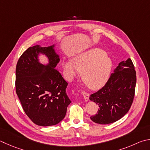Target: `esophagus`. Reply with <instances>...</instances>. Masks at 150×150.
Here are the masks:
<instances>
[{
  "label": "esophagus",
  "mask_w": 150,
  "mask_h": 150,
  "mask_svg": "<svg viewBox=\"0 0 150 150\" xmlns=\"http://www.w3.org/2000/svg\"><path fill=\"white\" fill-rule=\"evenodd\" d=\"M82 94H83V96L84 98V100H85L86 102H88L89 100V94L87 93L86 92H82Z\"/></svg>",
  "instance_id": "34e87169"
}]
</instances>
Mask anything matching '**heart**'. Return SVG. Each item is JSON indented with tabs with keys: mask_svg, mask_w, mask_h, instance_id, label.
Returning a JSON list of instances; mask_svg holds the SVG:
<instances>
[{
	"mask_svg": "<svg viewBox=\"0 0 150 150\" xmlns=\"http://www.w3.org/2000/svg\"><path fill=\"white\" fill-rule=\"evenodd\" d=\"M69 81L83 73V80L91 90H98L107 83L112 68V61L100 48H94L79 54L71 61L62 63Z\"/></svg>",
	"mask_w": 150,
	"mask_h": 150,
	"instance_id": "heart-1",
	"label": "heart"
}]
</instances>
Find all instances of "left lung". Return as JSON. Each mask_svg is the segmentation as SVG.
Returning <instances> with one entry per match:
<instances>
[{
    "instance_id": "obj_1",
    "label": "left lung",
    "mask_w": 150,
    "mask_h": 150,
    "mask_svg": "<svg viewBox=\"0 0 150 150\" xmlns=\"http://www.w3.org/2000/svg\"><path fill=\"white\" fill-rule=\"evenodd\" d=\"M113 71L105 86L89 98L99 105L97 114L91 117L96 123L107 125L119 120L132 103L137 76L132 60L120 62Z\"/></svg>"
}]
</instances>
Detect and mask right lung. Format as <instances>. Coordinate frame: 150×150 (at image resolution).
Listing matches in <instances>:
<instances>
[{
  "mask_svg": "<svg viewBox=\"0 0 150 150\" xmlns=\"http://www.w3.org/2000/svg\"><path fill=\"white\" fill-rule=\"evenodd\" d=\"M55 45L28 48L16 65V91L24 111L35 124L47 127L55 125L66 116L71 100L66 89L67 83L56 69L59 56ZM44 55L47 64L40 63Z\"/></svg>",
  "mask_w": 150,
  "mask_h": 150,
  "instance_id": "obj_1",
  "label": "right lung"
}]
</instances>
